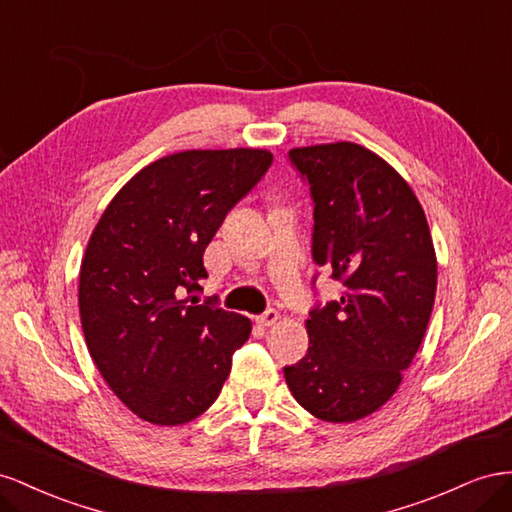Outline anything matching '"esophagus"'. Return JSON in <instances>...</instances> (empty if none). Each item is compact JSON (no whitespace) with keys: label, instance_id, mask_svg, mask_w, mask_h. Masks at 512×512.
<instances>
[{"label":"esophagus","instance_id":"34e87169","mask_svg":"<svg viewBox=\"0 0 512 512\" xmlns=\"http://www.w3.org/2000/svg\"><path fill=\"white\" fill-rule=\"evenodd\" d=\"M279 311H276V309H268L266 313H261L259 317H257V321H259V324L261 326H274L276 324V321H279Z\"/></svg>","mask_w":512,"mask_h":512}]
</instances>
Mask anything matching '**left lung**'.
<instances>
[{
    "instance_id": "obj_1",
    "label": "left lung",
    "mask_w": 512,
    "mask_h": 512,
    "mask_svg": "<svg viewBox=\"0 0 512 512\" xmlns=\"http://www.w3.org/2000/svg\"><path fill=\"white\" fill-rule=\"evenodd\" d=\"M289 163L313 199V261L343 291L309 311V352L283 373L306 412L354 422L397 392L425 337L437 287L431 231L412 188L362 145L296 148Z\"/></svg>"
}]
</instances>
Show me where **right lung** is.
<instances>
[{"label":"right lung","mask_w":512,"mask_h":512,"mask_svg":"<svg viewBox=\"0 0 512 512\" xmlns=\"http://www.w3.org/2000/svg\"><path fill=\"white\" fill-rule=\"evenodd\" d=\"M272 165L266 150H188L141 169L85 248L79 313L118 399L152 425H184L216 401L251 319L206 300L203 253Z\"/></svg>","instance_id":"obj_1"}]
</instances>
